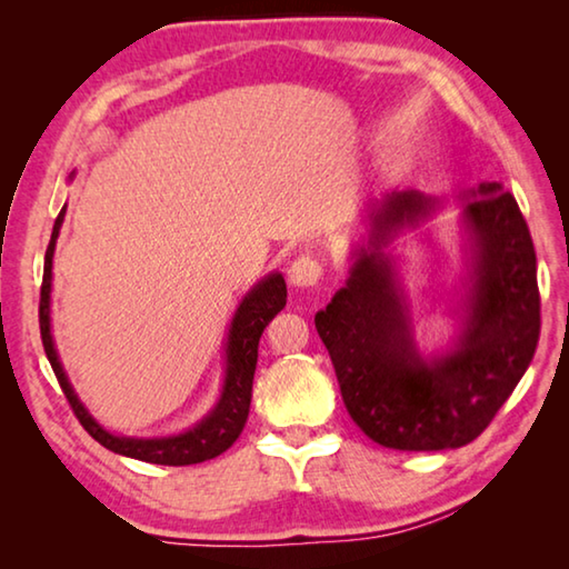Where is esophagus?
Instances as JSON below:
<instances>
[{"instance_id": "esophagus-1", "label": "esophagus", "mask_w": 569, "mask_h": 569, "mask_svg": "<svg viewBox=\"0 0 569 569\" xmlns=\"http://www.w3.org/2000/svg\"><path fill=\"white\" fill-rule=\"evenodd\" d=\"M321 276H323V266L311 256H298L291 263V268H288V281L301 288L316 286L321 281Z\"/></svg>"}]
</instances>
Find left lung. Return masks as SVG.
Returning <instances> with one entry per match:
<instances>
[{
    "instance_id": "1",
    "label": "left lung",
    "mask_w": 569,
    "mask_h": 569,
    "mask_svg": "<svg viewBox=\"0 0 569 569\" xmlns=\"http://www.w3.org/2000/svg\"><path fill=\"white\" fill-rule=\"evenodd\" d=\"M469 246L465 321L455 349L423 359L413 343L397 266L383 248L435 213L439 200L393 190L369 213V243L349 281L316 313L341 397L366 437L401 451L475 441L525 377L539 341L537 256L512 192L479 182L465 192Z\"/></svg>"
}]
</instances>
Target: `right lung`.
Listing matches in <instances>:
<instances>
[{
  "instance_id": "1",
  "label": "right lung",
  "mask_w": 569,
  "mask_h": 569,
  "mask_svg": "<svg viewBox=\"0 0 569 569\" xmlns=\"http://www.w3.org/2000/svg\"><path fill=\"white\" fill-rule=\"evenodd\" d=\"M64 220V208L54 220L50 246L44 253V276H42V291H40V333L47 359L52 363V371L60 387L64 391L67 401L74 411V417L80 419L84 431L100 441L104 449L114 451V455L150 461V465H166V467H188L208 461L233 445L240 437V431L246 427L248 411H250V391H253V373L258 363V341L273 316L286 306V281L281 273L266 276L263 281H258L240 301L238 311L230 321L228 343H226V381L220 399L208 417L200 419L196 427L182 431L176 437H160V439H134V437H120L112 431L102 429L98 421L90 417V411L84 409V403L77 399L70 379L57 356L52 331H50V293H52V256L54 243L60 236Z\"/></svg>"
}]
</instances>
